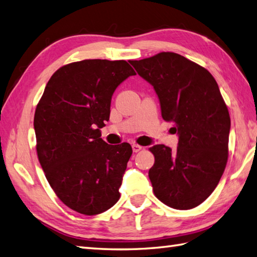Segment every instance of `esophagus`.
Masks as SVG:
<instances>
[{
    "mask_svg": "<svg viewBox=\"0 0 257 257\" xmlns=\"http://www.w3.org/2000/svg\"><path fill=\"white\" fill-rule=\"evenodd\" d=\"M133 150H134V152H139V151L142 150V147L139 146V145H137V143H134Z\"/></svg>",
    "mask_w": 257,
    "mask_h": 257,
    "instance_id": "obj_1",
    "label": "esophagus"
}]
</instances>
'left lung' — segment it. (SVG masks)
Returning <instances> with one entry per match:
<instances>
[{
    "label": "left lung",
    "mask_w": 257,
    "mask_h": 257,
    "mask_svg": "<svg viewBox=\"0 0 257 257\" xmlns=\"http://www.w3.org/2000/svg\"><path fill=\"white\" fill-rule=\"evenodd\" d=\"M129 62L153 86L163 119L178 135L175 151L164 145L150 148L154 195L174 209H192L211 195L228 162V107L209 71L178 53Z\"/></svg>",
    "instance_id": "8db88e82"
}]
</instances>
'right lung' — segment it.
Returning a JSON list of instances; mask_svg holds the SVG:
<instances>
[{
    "label": "right lung",
    "mask_w": 257,
    "mask_h": 257,
    "mask_svg": "<svg viewBox=\"0 0 257 257\" xmlns=\"http://www.w3.org/2000/svg\"><path fill=\"white\" fill-rule=\"evenodd\" d=\"M135 70L124 60L89 59L52 74L36 107L37 156L48 183L65 206L86 216L108 210L133 154L127 142L109 146L100 128L117 86Z\"/></svg>",
    "instance_id": "obj_1"
}]
</instances>
